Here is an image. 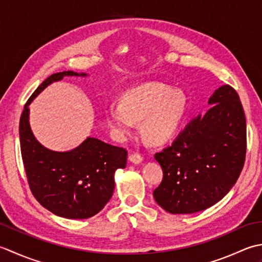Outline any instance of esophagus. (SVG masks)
<instances>
[{
	"label": "esophagus",
	"mask_w": 262,
	"mask_h": 262,
	"mask_svg": "<svg viewBox=\"0 0 262 262\" xmlns=\"http://www.w3.org/2000/svg\"><path fill=\"white\" fill-rule=\"evenodd\" d=\"M129 161H130L131 163H133V164L138 165V164L142 163L143 158H142L141 155H139V154H131L130 156H129Z\"/></svg>",
	"instance_id": "1"
}]
</instances>
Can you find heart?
<instances>
[{
    "label": "heart",
    "instance_id": "heart-1",
    "mask_svg": "<svg viewBox=\"0 0 262 262\" xmlns=\"http://www.w3.org/2000/svg\"><path fill=\"white\" fill-rule=\"evenodd\" d=\"M186 111L183 93L162 83L148 82L131 88L121 103H110L106 121L117 140H125L141 121V133L148 142L162 145L168 141L182 122Z\"/></svg>",
    "mask_w": 262,
    "mask_h": 262
}]
</instances>
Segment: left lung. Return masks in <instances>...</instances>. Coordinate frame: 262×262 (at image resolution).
<instances>
[{
	"label": "left lung",
	"mask_w": 262,
	"mask_h": 262,
	"mask_svg": "<svg viewBox=\"0 0 262 262\" xmlns=\"http://www.w3.org/2000/svg\"><path fill=\"white\" fill-rule=\"evenodd\" d=\"M170 146L155 154L163 181L154 198L169 213H194L217 204L236 183L247 152V123L237 93L228 84L208 100Z\"/></svg>",
	"instance_id": "8db88e82"
}]
</instances>
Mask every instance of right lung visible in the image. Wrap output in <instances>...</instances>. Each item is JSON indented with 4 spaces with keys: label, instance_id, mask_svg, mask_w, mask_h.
I'll list each match as a JSON object with an SVG mask.
<instances>
[{
    "label": "right lung",
    "instance_id": "obj_1",
    "mask_svg": "<svg viewBox=\"0 0 262 262\" xmlns=\"http://www.w3.org/2000/svg\"><path fill=\"white\" fill-rule=\"evenodd\" d=\"M87 73L63 71L52 74L35 90L20 117L21 156L30 190L37 201L56 216L87 220L98 213L112 198L116 169L125 168L127 151L88 137L76 148L55 151L35 138L29 124V105L47 86L66 77Z\"/></svg>",
    "mask_w": 262,
    "mask_h": 262
}]
</instances>
